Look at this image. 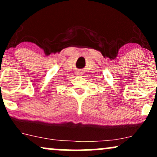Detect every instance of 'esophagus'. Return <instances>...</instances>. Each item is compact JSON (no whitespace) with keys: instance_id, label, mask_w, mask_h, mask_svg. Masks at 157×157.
<instances>
[{"instance_id":"esophagus-1","label":"esophagus","mask_w":157,"mask_h":157,"mask_svg":"<svg viewBox=\"0 0 157 157\" xmlns=\"http://www.w3.org/2000/svg\"><path fill=\"white\" fill-rule=\"evenodd\" d=\"M79 75H80V74H79Z\"/></svg>"}]
</instances>
